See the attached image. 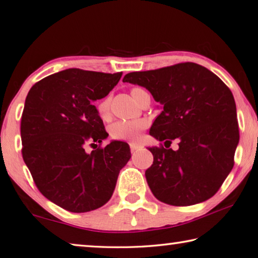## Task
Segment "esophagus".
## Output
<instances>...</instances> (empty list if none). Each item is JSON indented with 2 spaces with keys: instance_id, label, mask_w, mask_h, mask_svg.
I'll list each match as a JSON object with an SVG mask.
<instances>
[{
  "instance_id": "obj_1",
  "label": "esophagus",
  "mask_w": 258,
  "mask_h": 258,
  "mask_svg": "<svg viewBox=\"0 0 258 258\" xmlns=\"http://www.w3.org/2000/svg\"><path fill=\"white\" fill-rule=\"evenodd\" d=\"M140 147H141V146L138 145V143H130V148H131V151H132V152L137 151Z\"/></svg>"
}]
</instances>
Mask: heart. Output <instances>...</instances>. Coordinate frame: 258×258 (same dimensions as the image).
Returning <instances> with one entry per match:
<instances>
[{
    "label": "heart",
    "mask_w": 258,
    "mask_h": 258,
    "mask_svg": "<svg viewBox=\"0 0 258 258\" xmlns=\"http://www.w3.org/2000/svg\"><path fill=\"white\" fill-rule=\"evenodd\" d=\"M146 94H148L145 90L141 87H133L131 90V95H132L135 101L139 102ZM110 95L102 98L100 100L97 110L99 116L101 117L103 120H107L110 118ZM148 123L145 119H134V120H118L113 123L110 128H109V133L113 140H118V141H138L141 137L143 131L147 128Z\"/></svg>",
    "instance_id": "heart-1"
}]
</instances>
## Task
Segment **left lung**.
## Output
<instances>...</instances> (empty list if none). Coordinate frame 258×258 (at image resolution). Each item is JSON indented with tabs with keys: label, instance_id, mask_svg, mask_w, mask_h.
<instances>
[{
	"label": "left lung",
	"instance_id": "obj_1",
	"mask_svg": "<svg viewBox=\"0 0 258 258\" xmlns=\"http://www.w3.org/2000/svg\"><path fill=\"white\" fill-rule=\"evenodd\" d=\"M123 82L146 87L163 106L149 133L165 141L166 148H149L154 164L146 171L155 197L172 206L213 197L233 167L239 143L237 108L229 87L195 62L130 73ZM173 139L179 141L177 151L169 149Z\"/></svg>",
	"mask_w": 258,
	"mask_h": 258
}]
</instances>
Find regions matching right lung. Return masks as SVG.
I'll use <instances>...</instances> for the list:
<instances>
[{
	"mask_svg": "<svg viewBox=\"0 0 258 258\" xmlns=\"http://www.w3.org/2000/svg\"><path fill=\"white\" fill-rule=\"evenodd\" d=\"M121 74L66 69L35 83L26 98L24 161L41 194L66 211L91 212L108 203L131 158L125 142L100 147L108 133L93 104L107 97ZM97 143L98 149L87 154L86 146Z\"/></svg>",
	"mask_w": 258,
	"mask_h": 258,
	"instance_id": "1",
	"label": "right lung"
}]
</instances>
